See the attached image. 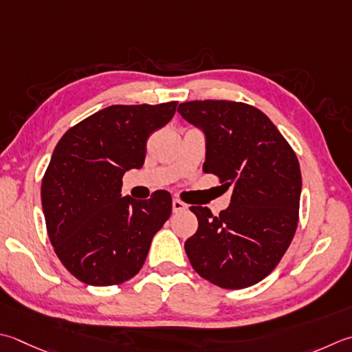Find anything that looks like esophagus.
Returning a JSON list of instances; mask_svg holds the SVG:
<instances>
[{
  "mask_svg": "<svg viewBox=\"0 0 352 352\" xmlns=\"http://www.w3.org/2000/svg\"><path fill=\"white\" fill-rule=\"evenodd\" d=\"M188 209V204H184L183 201H180L178 198H174L172 199V210H174V213H178V212H183Z\"/></svg>",
  "mask_w": 352,
  "mask_h": 352,
  "instance_id": "obj_1",
  "label": "esophagus"
}]
</instances>
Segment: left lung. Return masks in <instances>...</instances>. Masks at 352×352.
I'll return each instance as SVG.
<instances>
[{
	"label": "left lung",
	"mask_w": 352,
	"mask_h": 352,
	"mask_svg": "<svg viewBox=\"0 0 352 352\" xmlns=\"http://www.w3.org/2000/svg\"><path fill=\"white\" fill-rule=\"evenodd\" d=\"M206 135L203 170L233 188L215 217L190 206L198 230L184 250L199 276L239 290L268 276L298 229L302 177L290 144L258 108L243 102L192 100L178 105Z\"/></svg>",
	"instance_id": "8db88e82"
}]
</instances>
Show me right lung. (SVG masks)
Listing matches in <instances>:
<instances>
[{
    "label": "right lung",
    "mask_w": 352,
    "mask_h": 352,
    "mask_svg": "<svg viewBox=\"0 0 352 352\" xmlns=\"http://www.w3.org/2000/svg\"><path fill=\"white\" fill-rule=\"evenodd\" d=\"M178 102L111 105L62 135L43 178L41 199L60 263L88 285L122 284L140 272L151 241L172 212L168 190L122 197V178L140 169L146 142Z\"/></svg>",
    "instance_id": "right-lung-1"
}]
</instances>
